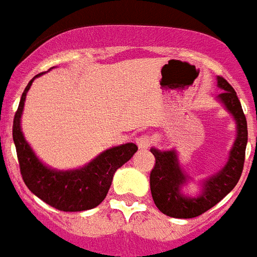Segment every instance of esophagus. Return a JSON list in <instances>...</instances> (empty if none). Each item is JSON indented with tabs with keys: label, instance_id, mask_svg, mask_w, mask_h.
Segmentation results:
<instances>
[{
	"label": "esophagus",
	"instance_id": "1",
	"mask_svg": "<svg viewBox=\"0 0 257 257\" xmlns=\"http://www.w3.org/2000/svg\"><path fill=\"white\" fill-rule=\"evenodd\" d=\"M136 144L139 145V148L147 149L152 144V139H151L149 135H145L144 133V135H140V136L136 137Z\"/></svg>",
	"mask_w": 257,
	"mask_h": 257
}]
</instances>
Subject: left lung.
<instances>
[{
	"label": "left lung",
	"instance_id": "1",
	"mask_svg": "<svg viewBox=\"0 0 257 257\" xmlns=\"http://www.w3.org/2000/svg\"><path fill=\"white\" fill-rule=\"evenodd\" d=\"M217 84L223 92L219 98L227 109L235 116L237 122V137L231 151L227 165L216 176L208 179L204 184V191L197 199H188L180 193V188L185 183V176L180 169L173 151L160 152L152 149L151 152L156 163L151 171V192L156 207L164 215L176 219H192L200 216L221 201L235 188L240 180L245 160V147L248 141V129L245 114L235 89L224 77H217Z\"/></svg>",
	"mask_w": 257,
	"mask_h": 257
}]
</instances>
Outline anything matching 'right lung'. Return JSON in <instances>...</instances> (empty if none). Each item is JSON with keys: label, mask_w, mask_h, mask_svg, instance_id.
I'll return each instance as SVG.
<instances>
[{"label": "right lung", "mask_w": 257, "mask_h": 257, "mask_svg": "<svg viewBox=\"0 0 257 257\" xmlns=\"http://www.w3.org/2000/svg\"><path fill=\"white\" fill-rule=\"evenodd\" d=\"M34 78L30 80L22 93L13 120V141L22 180L30 192L58 211L80 212L92 209L106 197L114 172L135 155L137 145L129 143L108 149L84 168L76 171L58 172L46 168L34 156L20 126L26 92Z\"/></svg>", "instance_id": "obj_1"}]
</instances>
